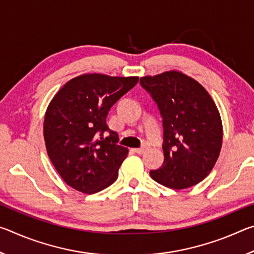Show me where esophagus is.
<instances>
[{"mask_svg":"<svg viewBox=\"0 0 254 254\" xmlns=\"http://www.w3.org/2000/svg\"><path fill=\"white\" fill-rule=\"evenodd\" d=\"M145 150H147V147H141L139 149H133V151L137 154H143L145 152Z\"/></svg>","mask_w":254,"mask_h":254,"instance_id":"1","label":"esophagus"}]
</instances>
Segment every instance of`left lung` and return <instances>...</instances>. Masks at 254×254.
<instances>
[{
  "label": "left lung",
  "mask_w": 254,
  "mask_h": 254,
  "mask_svg": "<svg viewBox=\"0 0 254 254\" xmlns=\"http://www.w3.org/2000/svg\"><path fill=\"white\" fill-rule=\"evenodd\" d=\"M140 84L162 117L165 160L150 176L171 189L195 186L209 175L221 152L223 127L216 104L198 81L182 71L141 77Z\"/></svg>",
  "instance_id": "left-lung-1"
}]
</instances>
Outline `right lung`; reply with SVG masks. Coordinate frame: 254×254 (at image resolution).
<instances>
[{"instance_id": "right-lung-1", "label": "right lung", "mask_w": 254, "mask_h": 254, "mask_svg": "<svg viewBox=\"0 0 254 254\" xmlns=\"http://www.w3.org/2000/svg\"><path fill=\"white\" fill-rule=\"evenodd\" d=\"M139 77L84 74L63 86L49 103L44 122L47 153L68 186L85 194L118 179L128 150L106 124L109 111ZM105 130L109 137L102 136Z\"/></svg>"}]
</instances>
